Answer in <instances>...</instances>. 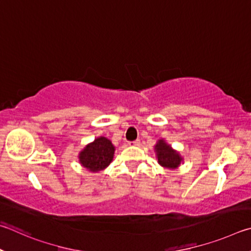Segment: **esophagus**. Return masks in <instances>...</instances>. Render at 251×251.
Instances as JSON below:
<instances>
[{
    "label": "esophagus",
    "instance_id": "1",
    "mask_svg": "<svg viewBox=\"0 0 251 251\" xmlns=\"http://www.w3.org/2000/svg\"><path fill=\"white\" fill-rule=\"evenodd\" d=\"M130 146H139L140 144V140H135V141H132V142H129Z\"/></svg>",
    "mask_w": 251,
    "mask_h": 251
}]
</instances>
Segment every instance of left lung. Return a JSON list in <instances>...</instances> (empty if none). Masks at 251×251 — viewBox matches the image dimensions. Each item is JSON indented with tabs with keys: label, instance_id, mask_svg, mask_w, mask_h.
Returning a JSON list of instances; mask_svg holds the SVG:
<instances>
[{
	"label": "left lung",
	"instance_id": "1",
	"mask_svg": "<svg viewBox=\"0 0 251 251\" xmlns=\"http://www.w3.org/2000/svg\"><path fill=\"white\" fill-rule=\"evenodd\" d=\"M154 150L156 153L157 162L165 169H176L183 162V157L181 154L173 150L170 144L166 143L163 139L156 142Z\"/></svg>",
	"mask_w": 251,
	"mask_h": 251
}]
</instances>
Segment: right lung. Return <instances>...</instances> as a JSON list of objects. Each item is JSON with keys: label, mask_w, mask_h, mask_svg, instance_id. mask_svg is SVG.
I'll list each match as a JSON object with an SVG mask.
<instances>
[{"label": "right lung", "mask_w": 251, "mask_h": 251, "mask_svg": "<svg viewBox=\"0 0 251 251\" xmlns=\"http://www.w3.org/2000/svg\"><path fill=\"white\" fill-rule=\"evenodd\" d=\"M114 154V146L104 137L95 139L79 153L80 164L90 172H99L111 163Z\"/></svg>", "instance_id": "add662e5"}]
</instances>
